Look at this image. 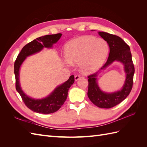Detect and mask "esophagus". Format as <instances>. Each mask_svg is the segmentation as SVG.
<instances>
[{"label":"esophagus","mask_w":147,"mask_h":147,"mask_svg":"<svg viewBox=\"0 0 147 147\" xmlns=\"http://www.w3.org/2000/svg\"><path fill=\"white\" fill-rule=\"evenodd\" d=\"M80 78H81V76L80 75H75V80L77 81L78 80V79H80Z\"/></svg>","instance_id":"1"}]
</instances>
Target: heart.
I'll return each mask as SVG.
<instances>
[{"label": "heart", "instance_id": "heart-1", "mask_svg": "<svg viewBox=\"0 0 147 147\" xmlns=\"http://www.w3.org/2000/svg\"><path fill=\"white\" fill-rule=\"evenodd\" d=\"M109 49V44L104 38L83 35L67 44L65 62L68 65L78 64L82 72L91 73L104 63Z\"/></svg>", "mask_w": 147, "mask_h": 147}]
</instances>
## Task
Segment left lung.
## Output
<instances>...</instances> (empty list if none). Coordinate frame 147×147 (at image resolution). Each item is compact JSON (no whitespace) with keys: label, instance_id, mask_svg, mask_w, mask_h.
<instances>
[{"label":"left lung","instance_id":"obj_1","mask_svg":"<svg viewBox=\"0 0 147 147\" xmlns=\"http://www.w3.org/2000/svg\"><path fill=\"white\" fill-rule=\"evenodd\" d=\"M98 34L108 43L110 48L107 61L100 70L105 69L113 62L117 61L123 63L124 72L126 74V80L121 90L113 93L104 92L100 90L97 83V77L99 74V71L88 77L89 99L99 108L110 109L121 103L129 94L132 88L135 69L130 48L121 38L107 32H99Z\"/></svg>","mask_w":147,"mask_h":147}]
</instances>
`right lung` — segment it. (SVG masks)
Here are the masks:
<instances>
[{"instance_id": "right-lung-1", "label": "right lung", "mask_w": 147, "mask_h": 147, "mask_svg": "<svg viewBox=\"0 0 147 147\" xmlns=\"http://www.w3.org/2000/svg\"><path fill=\"white\" fill-rule=\"evenodd\" d=\"M61 35L62 34L60 33L47 35L34 40L22 48L15 62L16 90L19 92L27 107L33 112L43 114H49L56 112L64 104L67 97L69 88L74 83V75H71L67 81L56 88L50 95L42 99H35L28 97L22 91L20 86V68L26 57L40 51L43 48L52 47L53 44L59 40Z\"/></svg>"}]
</instances>
